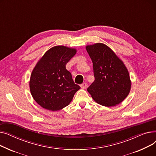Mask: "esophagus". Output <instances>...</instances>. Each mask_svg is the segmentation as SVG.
I'll return each mask as SVG.
<instances>
[{
    "instance_id": "obj_1",
    "label": "esophagus",
    "mask_w": 156,
    "mask_h": 156,
    "mask_svg": "<svg viewBox=\"0 0 156 156\" xmlns=\"http://www.w3.org/2000/svg\"><path fill=\"white\" fill-rule=\"evenodd\" d=\"M80 87H81V88L85 89V88L88 87V85H87L86 83H82V84H81V85H80Z\"/></svg>"
}]
</instances>
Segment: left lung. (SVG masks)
I'll return each instance as SVG.
<instances>
[{"instance_id": "8db88e82", "label": "left lung", "mask_w": 156, "mask_h": 156, "mask_svg": "<svg viewBox=\"0 0 156 156\" xmlns=\"http://www.w3.org/2000/svg\"><path fill=\"white\" fill-rule=\"evenodd\" d=\"M93 62L95 80L87 91L102 105L111 107L121 103L128 95L131 81L128 71L118 56L103 44L86 47Z\"/></svg>"}]
</instances>
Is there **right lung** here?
Masks as SVG:
<instances>
[{
	"label": "right lung",
	"mask_w": 156,
	"mask_h": 156,
	"mask_svg": "<svg viewBox=\"0 0 156 156\" xmlns=\"http://www.w3.org/2000/svg\"><path fill=\"white\" fill-rule=\"evenodd\" d=\"M76 52L74 48L54 47L45 52L33 70L30 81L31 94L42 108L52 111L64 108L80 88L66 68Z\"/></svg>",
	"instance_id": "obj_1"
}]
</instances>
